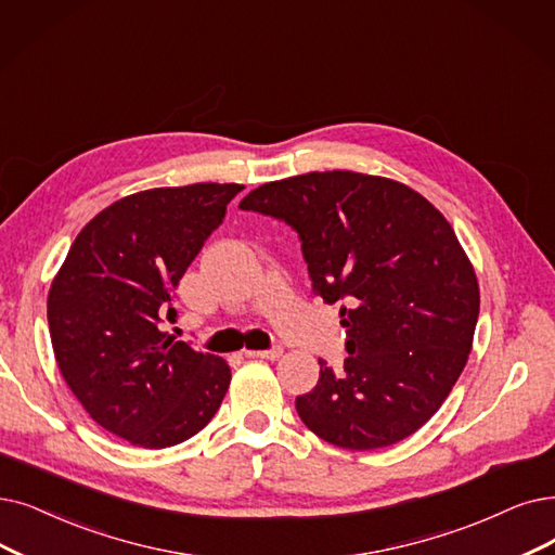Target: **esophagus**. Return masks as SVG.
<instances>
[{
  "label": "esophagus",
  "mask_w": 555,
  "mask_h": 555,
  "mask_svg": "<svg viewBox=\"0 0 555 555\" xmlns=\"http://www.w3.org/2000/svg\"><path fill=\"white\" fill-rule=\"evenodd\" d=\"M280 354H282L280 346L269 348V350H246V358H250V360H278Z\"/></svg>",
  "instance_id": "obj_1"
}]
</instances>
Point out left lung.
Segmentation results:
<instances>
[{"label":"left lung","mask_w":555,"mask_h":555,"mask_svg":"<svg viewBox=\"0 0 555 555\" xmlns=\"http://www.w3.org/2000/svg\"><path fill=\"white\" fill-rule=\"evenodd\" d=\"M302 243L312 292L339 309L344 369L319 360L302 424L330 444L371 451L416 433L447 401L472 352L478 280L460 241L424 195L352 170L296 175L243 197Z\"/></svg>","instance_id":"obj_1"}]
</instances>
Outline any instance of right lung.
Returning a JSON list of instances; mask_svg holds the SVG:
<instances>
[{"label": "right lung", "mask_w": 555, "mask_h": 555, "mask_svg": "<svg viewBox=\"0 0 555 555\" xmlns=\"http://www.w3.org/2000/svg\"><path fill=\"white\" fill-rule=\"evenodd\" d=\"M241 184L150 189L108 205L75 238L48 296L61 375L93 421L143 449L201 433L230 387L223 358L162 330L175 289Z\"/></svg>", "instance_id": "add662e5"}]
</instances>
